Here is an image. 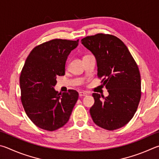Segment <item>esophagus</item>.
Returning <instances> with one entry per match:
<instances>
[{"label": "esophagus", "mask_w": 159, "mask_h": 159, "mask_svg": "<svg viewBox=\"0 0 159 159\" xmlns=\"http://www.w3.org/2000/svg\"><path fill=\"white\" fill-rule=\"evenodd\" d=\"M87 95V93L86 92H84V91H80L79 92V96L80 97H82V96H86Z\"/></svg>", "instance_id": "1"}]
</instances>
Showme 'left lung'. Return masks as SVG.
Masks as SVG:
<instances>
[{
  "mask_svg": "<svg viewBox=\"0 0 159 159\" xmlns=\"http://www.w3.org/2000/svg\"><path fill=\"white\" fill-rule=\"evenodd\" d=\"M81 42L95 56L97 75L102 78L109 93L105 98L92 94L95 102L90 108L91 118L97 126L108 130L123 127L133 117L140 101L141 80L137 63L116 36L98 33Z\"/></svg>",
  "mask_w": 159,
  "mask_h": 159,
  "instance_id": "8db88e82",
  "label": "left lung"
}]
</instances>
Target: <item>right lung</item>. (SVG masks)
I'll return each mask as SVG.
<instances>
[{
	"mask_svg": "<svg viewBox=\"0 0 159 159\" xmlns=\"http://www.w3.org/2000/svg\"><path fill=\"white\" fill-rule=\"evenodd\" d=\"M78 42H46L35 47L25 61L19 78L21 101L29 118L42 129L53 131L63 126L77 101V91L61 93L54 87L57 77L65 75L66 60Z\"/></svg>",
	"mask_w": 159,
	"mask_h": 159,
	"instance_id": "obj_1",
	"label": "right lung"
}]
</instances>
